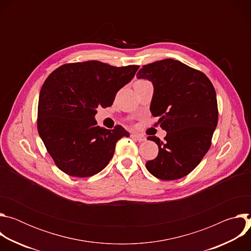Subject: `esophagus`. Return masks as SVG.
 <instances>
[{
	"mask_svg": "<svg viewBox=\"0 0 251 251\" xmlns=\"http://www.w3.org/2000/svg\"><path fill=\"white\" fill-rule=\"evenodd\" d=\"M131 136H132V138L136 139V140H137V141H139V142H145V141L147 140L145 136L140 135V134H132Z\"/></svg>",
	"mask_w": 251,
	"mask_h": 251,
	"instance_id": "esophagus-1",
	"label": "esophagus"
}]
</instances>
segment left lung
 Masks as SVG:
<instances>
[{"instance_id": "left-lung-1", "label": "left lung", "mask_w": 251, "mask_h": 251, "mask_svg": "<svg viewBox=\"0 0 251 251\" xmlns=\"http://www.w3.org/2000/svg\"><path fill=\"white\" fill-rule=\"evenodd\" d=\"M137 78L153 83L150 110L167 132L164 141L147 138L159 153L146 168L160 180H177L200 164L211 145L219 119L216 90L201 71L172 58L144 65Z\"/></svg>"}]
</instances>
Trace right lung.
<instances>
[{
    "label": "right lung",
    "mask_w": 251,
    "mask_h": 251,
    "mask_svg": "<svg viewBox=\"0 0 251 251\" xmlns=\"http://www.w3.org/2000/svg\"><path fill=\"white\" fill-rule=\"evenodd\" d=\"M138 68L88 60L63 64L49 75L40 92L38 130L60 171L87 177L108 165L117 141L130 134L120 125L98 126L96 109L111 106Z\"/></svg>",
    "instance_id": "1"
}]
</instances>
